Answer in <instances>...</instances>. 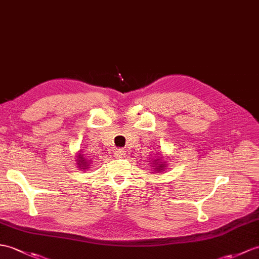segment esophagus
Here are the masks:
<instances>
[{
	"instance_id": "esophagus-1",
	"label": "esophagus",
	"mask_w": 259,
	"mask_h": 259,
	"mask_svg": "<svg viewBox=\"0 0 259 259\" xmlns=\"http://www.w3.org/2000/svg\"><path fill=\"white\" fill-rule=\"evenodd\" d=\"M113 155H115V157L118 158V159L123 158L125 155V151L123 149H116L115 151H113Z\"/></svg>"
}]
</instances>
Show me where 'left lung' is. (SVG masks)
I'll list each match as a JSON object with an SVG mask.
<instances>
[{"mask_svg": "<svg viewBox=\"0 0 259 259\" xmlns=\"http://www.w3.org/2000/svg\"><path fill=\"white\" fill-rule=\"evenodd\" d=\"M151 167L155 173H161L162 174V172H163L166 169V162L162 158L153 159L152 163H151Z\"/></svg>", "mask_w": 259, "mask_h": 259, "instance_id": "left-lung-1", "label": "left lung"}]
</instances>
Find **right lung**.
<instances>
[{"label":"right lung","mask_w":259,"mask_h":259,"mask_svg":"<svg viewBox=\"0 0 259 259\" xmlns=\"http://www.w3.org/2000/svg\"><path fill=\"white\" fill-rule=\"evenodd\" d=\"M77 165L81 171H85L86 169H89L90 166V161L85 158V155L82 153V150H79L77 153Z\"/></svg>","instance_id":"1"}]
</instances>
